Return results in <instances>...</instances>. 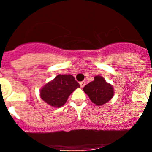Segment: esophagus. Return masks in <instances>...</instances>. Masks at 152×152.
Listing matches in <instances>:
<instances>
[{
	"label": "esophagus",
	"instance_id": "esophagus-1",
	"mask_svg": "<svg viewBox=\"0 0 152 152\" xmlns=\"http://www.w3.org/2000/svg\"><path fill=\"white\" fill-rule=\"evenodd\" d=\"M86 84V82L85 81H81V82H80V88H83L85 86Z\"/></svg>",
	"mask_w": 152,
	"mask_h": 152
}]
</instances>
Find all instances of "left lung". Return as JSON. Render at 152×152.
<instances>
[{
    "instance_id": "8db88e82",
    "label": "left lung",
    "mask_w": 152,
    "mask_h": 152,
    "mask_svg": "<svg viewBox=\"0 0 152 152\" xmlns=\"http://www.w3.org/2000/svg\"><path fill=\"white\" fill-rule=\"evenodd\" d=\"M83 91L89 96L91 102L97 106L107 103L114 95L113 86L100 75L95 76L94 80L84 86Z\"/></svg>"
}]
</instances>
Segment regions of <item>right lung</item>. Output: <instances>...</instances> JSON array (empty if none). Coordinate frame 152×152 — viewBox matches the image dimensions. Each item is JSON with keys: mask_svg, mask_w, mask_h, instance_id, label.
Returning a JSON list of instances; mask_svg holds the SVG:
<instances>
[{"mask_svg": "<svg viewBox=\"0 0 152 152\" xmlns=\"http://www.w3.org/2000/svg\"><path fill=\"white\" fill-rule=\"evenodd\" d=\"M80 88L72 75H58L40 89V97L47 104L58 108L66 103L74 91Z\"/></svg>", "mask_w": 152, "mask_h": 152, "instance_id": "1", "label": "right lung"}]
</instances>
